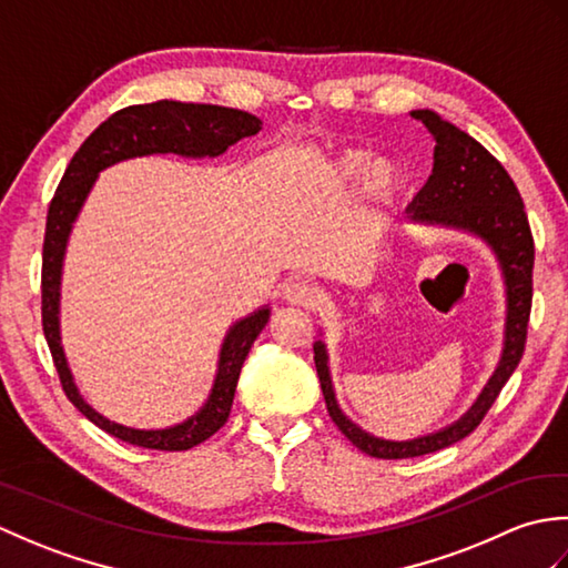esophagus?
I'll return each instance as SVG.
<instances>
[{
  "instance_id": "obj_1",
  "label": "esophagus",
  "mask_w": 568,
  "mask_h": 568,
  "mask_svg": "<svg viewBox=\"0 0 568 568\" xmlns=\"http://www.w3.org/2000/svg\"><path fill=\"white\" fill-rule=\"evenodd\" d=\"M283 297H285V303H291V305L312 307L317 303L320 293L305 281H293L283 287Z\"/></svg>"
}]
</instances>
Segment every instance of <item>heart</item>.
Listing matches in <instances>:
<instances>
[{"instance_id": "1", "label": "heart", "mask_w": 568, "mask_h": 568, "mask_svg": "<svg viewBox=\"0 0 568 568\" xmlns=\"http://www.w3.org/2000/svg\"><path fill=\"white\" fill-rule=\"evenodd\" d=\"M329 175L336 183H352L364 175L366 190L373 195H385L400 183V168L388 159L371 161L366 151H344L329 165Z\"/></svg>"}]
</instances>
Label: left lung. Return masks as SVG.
<instances>
[{
    "mask_svg": "<svg viewBox=\"0 0 568 568\" xmlns=\"http://www.w3.org/2000/svg\"><path fill=\"white\" fill-rule=\"evenodd\" d=\"M409 114L427 126L437 146H434L432 175L415 200L407 204V220L432 226H452L458 232L484 239L498 258L508 310H505V336L498 368L493 371L478 400L454 425L407 442L373 437L342 413L329 376L327 346H324V342H315V366L329 417L348 442L376 458H409L432 454L468 437L480 425V419L486 417L503 385L508 383L513 371L520 364L527 342L529 310H532L535 241L532 232H529L523 197L513 178L474 136L449 124L437 112L415 110Z\"/></svg>",
    "mask_w": 568,
    "mask_h": 568,
    "instance_id": "8db88e82",
    "label": "left lung"
}]
</instances>
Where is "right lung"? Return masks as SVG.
<instances>
[{
	"mask_svg": "<svg viewBox=\"0 0 568 568\" xmlns=\"http://www.w3.org/2000/svg\"><path fill=\"white\" fill-rule=\"evenodd\" d=\"M261 124L263 122L258 116L232 110V106L173 100L134 104L114 112L106 122L94 129L65 168V175L60 180L45 220L41 271L43 334L68 400L92 425H98L116 439L143 446V449L161 452H185L210 439L216 429L224 427L229 413H232L241 366H244L256 336L268 324L271 310L265 305L229 327L222 342L212 393L195 415L165 429H134L119 425V422L106 419L92 405L84 403L68 368L63 344H60V275H63V258L72 224H75L94 180H98L104 168L153 153H175L185 155V159H214V155H222L229 146H234L236 141L258 134Z\"/></svg>",
	"mask_w": 568,
	"mask_h": 568,
	"instance_id": "1",
	"label": "right lung"
}]
</instances>
